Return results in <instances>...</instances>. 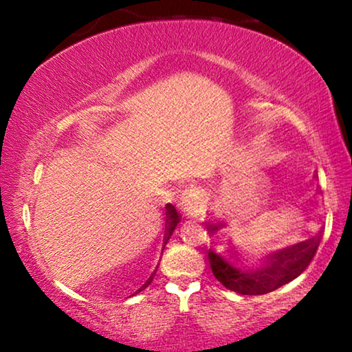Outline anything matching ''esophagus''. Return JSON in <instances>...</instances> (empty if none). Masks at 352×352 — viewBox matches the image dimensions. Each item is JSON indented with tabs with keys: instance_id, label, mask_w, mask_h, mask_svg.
<instances>
[{
	"instance_id": "obj_1",
	"label": "esophagus",
	"mask_w": 352,
	"mask_h": 352,
	"mask_svg": "<svg viewBox=\"0 0 352 352\" xmlns=\"http://www.w3.org/2000/svg\"><path fill=\"white\" fill-rule=\"evenodd\" d=\"M201 204V192L199 187H186L181 194V208L184 214H194Z\"/></svg>"
}]
</instances>
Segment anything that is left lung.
<instances>
[{
  "mask_svg": "<svg viewBox=\"0 0 352 352\" xmlns=\"http://www.w3.org/2000/svg\"><path fill=\"white\" fill-rule=\"evenodd\" d=\"M219 228L221 226L216 223L206 224L211 237L210 267L226 288L240 295H264L292 282L309 266L320 243L319 234L305 242L276 250L259 267H248L240 261L232 248L219 247L216 239Z\"/></svg>",
  "mask_w": 352,
  "mask_h": 352,
  "instance_id": "8db88e82",
  "label": "left lung"
}]
</instances>
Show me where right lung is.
Returning a JSON list of instances; mask_svg holds the SVG:
<instances>
[{
    "label": "right lung",
    "mask_w": 352,
    "mask_h": 352,
    "mask_svg": "<svg viewBox=\"0 0 352 352\" xmlns=\"http://www.w3.org/2000/svg\"><path fill=\"white\" fill-rule=\"evenodd\" d=\"M165 208H166V230H165V240H163V242H165V245H166V242H168V240H170V237H171L173 230L176 229L177 223H179V221H181V214H179V211H177L171 204H168V205L165 206ZM163 248H165V247H163ZM153 276H155V272H153L152 276L148 277V280H147L146 283H144V285H142L141 288H139V290H142V288H146V287L151 285ZM139 290H138V292H139Z\"/></svg>",
    "instance_id": "1"
}]
</instances>
